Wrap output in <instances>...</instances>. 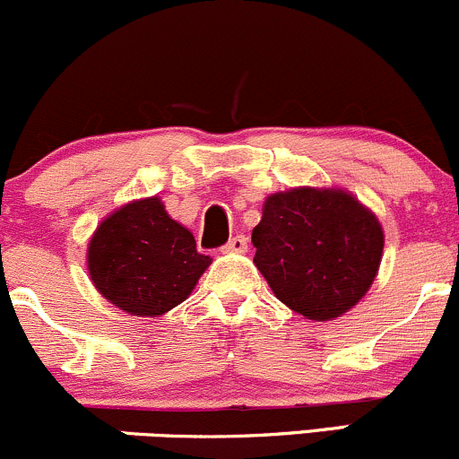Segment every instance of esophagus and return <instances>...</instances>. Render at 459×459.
Here are the masks:
<instances>
[{
    "instance_id": "1",
    "label": "esophagus",
    "mask_w": 459,
    "mask_h": 459,
    "mask_svg": "<svg viewBox=\"0 0 459 459\" xmlns=\"http://www.w3.org/2000/svg\"><path fill=\"white\" fill-rule=\"evenodd\" d=\"M247 251V238L243 234L234 236L228 240V245H223V254H245Z\"/></svg>"
}]
</instances>
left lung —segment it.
<instances>
[{
    "instance_id": "8db88e82",
    "label": "left lung",
    "mask_w": 459,
    "mask_h": 459,
    "mask_svg": "<svg viewBox=\"0 0 459 459\" xmlns=\"http://www.w3.org/2000/svg\"><path fill=\"white\" fill-rule=\"evenodd\" d=\"M251 243L281 303L310 321H332L373 284L384 230L347 190L301 186L266 199Z\"/></svg>"
}]
</instances>
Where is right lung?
Wrapping results in <instances>:
<instances>
[{
    "instance_id": "add662e5",
    "label": "right lung",
    "mask_w": 459,
    "mask_h": 459,
    "mask_svg": "<svg viewBox=\"0 0 459 459\" xmlns=\"http://www.w3.org/2000/svg\"><path fill=\"white\" fill-rule=\"evenodd\" d=\"M89 273L108 301L134 316H160L193 292L212 257L173 221L158 197L106 216L89 243Z\"/></svg>"
}]
</instances>
